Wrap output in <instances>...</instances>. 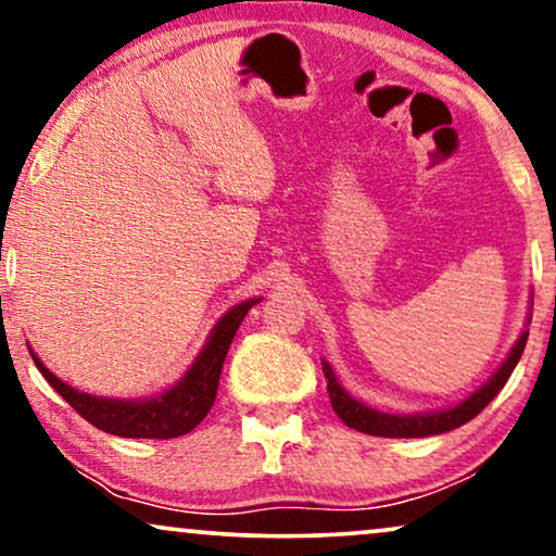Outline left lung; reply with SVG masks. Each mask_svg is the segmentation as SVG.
<instances>
[{
  "label": "left lung",
  "mask_w": 556,
  "mask_h": 556,
  "mask_svg": "<svg viewBox=\"0 0 556 556\" xmlns=\"http://www.w3.org/2000/svg\"><path fill=\"white\" fill-rule=\"evenodd\" d=\"M529 331H523L519 341H516L511 352L504 359V364L493 371V377L489 382L478 387V390L470 394L468 400L458 402L455 407L440 409V413H417V415H390V413H379V409H371L367 405H362L359 400H354L344 387L339 384L337 375L329 367V362L324 364V377H326V390H329V400L333 413H337L344 425L349 428L367 432V435H377V438H428V435H440V432L455 430L460 425H466L468 420L481 413V409L489 405V402L496 397V394L504 390V384L511 377V371L516 364H519L523 346H527Z\"/></svg>",
  "instance_id": "left-lung-1"
}]
</instances>
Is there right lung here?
Listing matches in <instances>:
<instances>
[{
  "label": "right lung",
  "mask_w": 556,
  "mask_h": 556,
  "mask_svg": "<svg viewBox=\"0 0 556 556\" xmlns=\"http://www.w3.org/2000/svg\"><path fill=\"white\" fill-rule=\"evenodd\" d=\"M261 299L242 301L219 318L212 329L207 344L197 356L192 367L172 390L151 400H111L93 397L88 392H78L75 387L58 379L45 364L33 354L37 369L48 379L52 390L63 397L80 417H86L98 430L111 432L118 438H156L169 440L192 432L207 417L212 402L217 397L219 375L230 349L235 331L240 329L242 318Z\"/></svg>",
  "instance_id": "add662e5"
}]
</instances>
